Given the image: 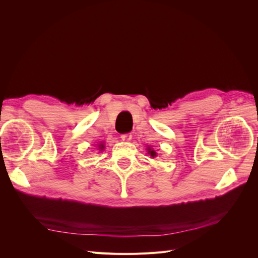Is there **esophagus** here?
<instances>
[{
	"mask_svg": "<svg viewBox=\"0 0 258 258\" xmlns=\"http://www.w3.org/2000/svg\"><path fill=\"white\" fill-rule=\"evenodd\" d=\"M120 138H121L122 141H130L132 136L130 134H123V135H121Z\"/></svg>",
	"mask_w": 258,
	"mask_h": 258,
	"instance_id": "1",
	"label": "esophagus"
}]
</instances>
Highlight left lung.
Returning <instances> with one entry per match:
<instances>
[{
  "label": "left lung",
  "mask_w": 258,
  "mask_h": 258,
  "mask_svg": "<svg viewBox=\"0 0 258 258\" xmlns=\"http://www.w3.org/2000/svg\"><path fill=\"white\" fill-rule=\"evenodd\" d=\"M148 153H150L151 156H153V157H155V156H156V152L154 150H151L150 147H148Z\"/></svg>",
  "instance_id": "obj_1"
}]
</instances>
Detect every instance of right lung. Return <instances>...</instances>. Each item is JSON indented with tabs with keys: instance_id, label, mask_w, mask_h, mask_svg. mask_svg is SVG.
Instances as JSON below:
<instances>
[{
	"instance_id": "1",
	"label": "right lung",
	"mask_w": 258,
	"mask_h": 258,
	"mask_svg": "<svg viewBox=\"0 0 258 258\" xmlns=\"http://www.w3.org/2000/svg\"><path fill=\"white\" fill-rule=\"evenodd\" d=\"M100 150H103V145H102V144L100 145Z\"/></svg>"
}]
</instances>
